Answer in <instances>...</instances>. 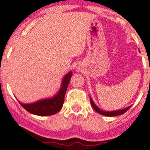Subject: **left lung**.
Returning a JSON list of instances; mask_svg holds the SVG:
<instances>
[{
	"mask_svg": "<svg viewBox=\"0 0 150 150\" xmlns=\"http://www.w3.org/2000/svg\"><path fill=\"white\" fill-rule=\"evenodd\" d=\"M90 102H91V105H92V108L95 109V111H96L97 112L101 114V115H105V116H115V115H122L123 113H125L128 109H129L131 106H129L126 109H119V110L116 111H112V112H107V111H103L101 110L100 109H98V107L94 103V102L92 101V98H90Z\"/></svg>",
	"mask_w": 150,
	"mask_h": 150,
	"instance_id": "1",
	"label": "left lung"
}]
</instances>
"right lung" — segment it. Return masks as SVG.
<instances>
[{
  "mask_svg": "<svg viewBox=\"0 0 150 150\" xmlns=\"http://www.w3.org/2000/svg\"><path fill=\"white\" fill-rule=\"evenodd\" d=\"M72 75V72L69 71L64 77L62 82V87L55 96L51 98H46L38 101L36 103L30 104H24L20 103L21 105L26 109L28 112L37 115H52L62 109L64 100V95L66 92L67 88Z\"/></svg>",
  "mask_w": 150,
  "mask_h": 150,
  "instance_id": "add662e5",
  "label": "right lung"
}]
</instances>
